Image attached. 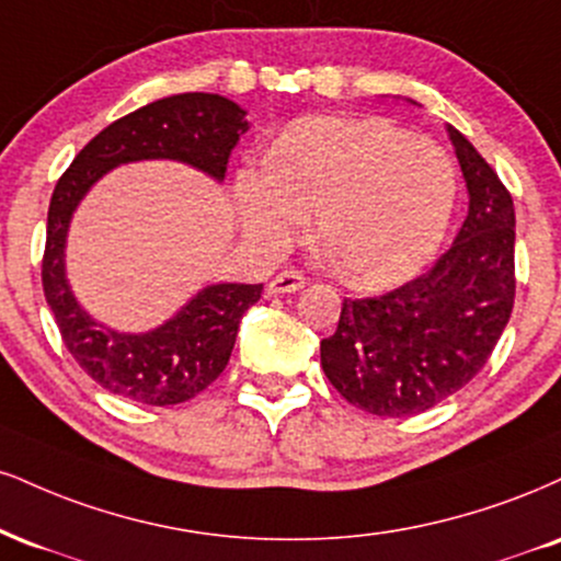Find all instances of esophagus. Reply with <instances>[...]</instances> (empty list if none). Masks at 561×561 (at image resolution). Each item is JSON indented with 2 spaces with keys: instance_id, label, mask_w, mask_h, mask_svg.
I'll return each mask as SVG.
<instances>
[{
  "instance_id": "1",
  "label": "esophagus",
  "mask_w": 561,
  "mask_h": 561,
  "mask_svg": "<svg viewBox=\"0 0 561 561\" xmlns=\"http://www.w3.org/2000/svg\"><path fill=\"white\" fill-rule=\"evenodd\" d=\"M306 276L298 274V272H282L276 274L272 282L266 285V293L268 295H289V293H298V289L306 287Z\"/></svg>"
}]
</instances>
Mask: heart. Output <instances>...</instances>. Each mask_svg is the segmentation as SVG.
I'll return each mask as SVG.
<instances>
[{"label":"heart","instance_id":"1","mask_svg":"<svg viewBox=\"0 0 561 561\" xmlns=\"http://www.w3.org/2000/svg\"><path fill=\"white\" fill-rule=\"evenodd\" d=\"M234 214L255 251L279 253L313 214V240L347 285L389 289L434 259L457 180L434 140L381 117H308L234 172Z\"/></svg>","mask_w":561,"mask_h":561}]
</instances>
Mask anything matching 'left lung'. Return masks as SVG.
<instances>
[{
    "label": "left lung",
    "instance_id": "8db88e82",
    "mask_svg": "<svg viewBox=\"0 0 561 561\" xmlns=\"http://www.w3.org/2000/svg\"><path fill=\"white\" fill-rule=\"evenodd\" d=\"M447 133L468 187L451 248L394 293L342 302L336 332L321 340L327 379L374 415L423 413L462 389L485 366L515 302L512 195L460 130Z\"/></svg>",
    "mask_w": 561,
    "mask_h": 561
}]
</instances>
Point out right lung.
I'll return each instance as SVG.
<instances>
[{
    "instance_id": "1",
    "label": "right lung",
    "mask_w": 561,
    "mask_h": 561,
    "mask_svg": "<svg viewBox=\"0 0 561 561\" xmlns=\"http://www.w3.org/2000/svg\"><path fill=\"white\" fill-rule=\"evenodd\" d=\"M248 112L219 93H178L140 106L104 127L59 178L49 204L44 295L65 347L99 387L125 400L167 408L201 394L227 368L245 310L263 285L216 282L148 332H119L80 306L67 276V234L91 187L123 164L178 161L225 182L227 161Z\"/></svg>"
}]
</instances>
